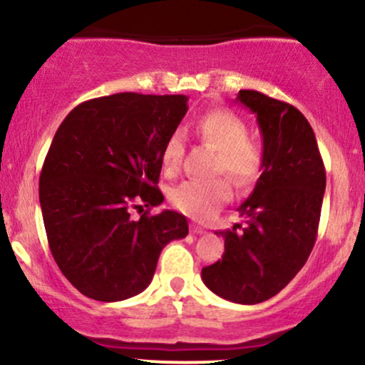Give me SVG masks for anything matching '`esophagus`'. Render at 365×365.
Listing matches in <instances>:
<instances>
[{
    "instance_id": "1",
    "label": "esophagus",
    "mask_w": 365,
    "mask_h": 365,
    "mask_svg": "<svg viewBox=\"0 0 365 365\" xmlns=\"http://www.w3.org/2000/svg\"><path fill=\"white\" fill-rule=\"evenodd\" d=\"M190 232L194 233V235H202V233H206L202 228H200V226H197V225H190Z\"/></svg>"
}]
</instances>
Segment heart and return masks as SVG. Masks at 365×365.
Masks as SVG:
<instances>
[{"instance_id": "b5f03b06", "label": "heart", "mask_w": 365, "mask_h": 365, "mask_svg": "<svg viewBox=\"0 0 365 365\" xmlns=\"http://www.w3.org/2000/svg\"><path fill=\"white\" fill-rule=\"evenodd\" d=\"M197 133L217 150L212 173H225L237 188H249L262 173L264 154L257 142L249 139L244 120L232 111L212 110L197 120ZM185 142L180 130L170 133L163 145L161 165L166 177L177 175L182 165ZM232 197V188L225 178L187 180L171 190L170 200L183 215L195 220L211 217Z\"/></svg>"}]
</instances>
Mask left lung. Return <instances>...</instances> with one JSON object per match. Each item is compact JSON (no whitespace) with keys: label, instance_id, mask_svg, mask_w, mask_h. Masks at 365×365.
Masks as SVG:
<instances>
[{"label":"left lung","instance_id":"left-lung-1","mask_svg":"<svg viewBox=\"0 0 365 365\" xmlns=\"http://www.w3.org/2000/svg\"><path fill=\"white\" fill-rule=\"evenodd\" d=\"M237 99L257 116L262 173L238 207L244 223L217 232L223 257L200 274L221 299L252 305L282 292L312 252L326 170L314 130L295 106L257 91H240Z\"/></svg>","mask_w":365,"mask_h":365}]
</instances>
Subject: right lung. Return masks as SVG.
<instances>
[{"label":"right lung","instance_id":"obj_1","mask_svg":"<svg viewBox=\"0 0 365 365\" xmlns=\"http://www.w3.org/2000/svg\"><path fill=\"white\" fill-rule=\"evenodd\" d=\"M187 96L120 92L78 104L46 154L39 200L49 249L65 278L89 299L118 302L153 279L159 254L187 237V217L156 207L163 145L188 110Z\"/></svg>","mask_w":365,"mask_h":365}]
</instances>
